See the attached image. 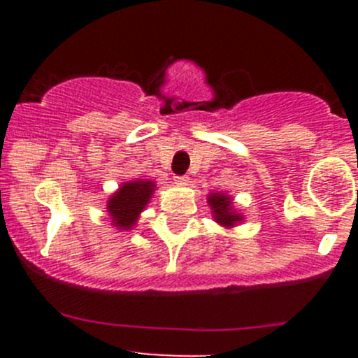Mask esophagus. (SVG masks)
Segmentation results:
<instances>
[{
  "mask_svg": "<svg viewBox=\"0 0 358 358\" xmlns=\"http://www.w3.org/2000/svg\"><path fill=\"white\" fill-rule=\"evenodd\" d=\"M175 183L178 187L189 185V176H175Z\"/></svg>",
  "mask_w": 358,
  "mask_h": 358,
  "instance_id": "obj_1",
  "label": "esophagus"
}]
</instances>
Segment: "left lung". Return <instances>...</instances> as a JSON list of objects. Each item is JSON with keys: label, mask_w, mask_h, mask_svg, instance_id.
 Instances as JSON below:
<instances>
[{"label": "left lung", "mask_w": 358, "mask_h": 358, "mask_svg": "<svg viewBox=\"0 0 358 358\" xmlns=\"http://www.w3.org/2000/svg\"><path fill=\"white\" fill-rule=\"evenodd\" d=\"M208 202L213 209L215 222L220 223V225L229 227L230 229V227H234L236 223L243 222V216L237 211H234L232 197L227 196V194H209Z\"/></svg>", "instance_id": "left-lung-1"}]
</instances>
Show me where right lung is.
<instances>
[{
	"instance_id": "add662e5",
	"label": "right lung",
	"mask_w": 358,
	"mask_h": 358,
	"mask_svg": "<svg viewBox=\"0 0 358 358\" xmlns=\"http://www.w3.org/2000/svg\"><path fill=\"white\" fill-rule=\"evenodd\" d=\"M156 190V183L150 180H131L119 187L107 202V213L112 218V225L119 230H129L135 227L140 213L145 209Z\"/></svg>"
}]
</instances>
